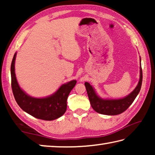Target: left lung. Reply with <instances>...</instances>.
<instances>
[{"label":"left lung","instance_id":"obj_1","mask_svg":"<svg viewBox=\"0 0 155 155\" xmlns=\"http://www.w3.org/2000/svg\"><path fill=\"white\" fill-rule=\"evenodd\" d=\"M141 62V58H140ZM140 81L135 90L128 96L119 99H103L98 96L94 88L90 83H85L87 93L90 100L91 106L94 110L99 114L115 115L122 114L126 111L133 103L141 90L142 83V70L140 64Z\"/></svg>","mask_w":155,"mask_h":155}]
</instances>
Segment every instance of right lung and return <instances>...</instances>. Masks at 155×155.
<instances>
[{
    "mask_svg": "<svg viewBox=\"0 0 155 155\" xmlns=\"http://www.w3.org/2000/svg\"><path fill=\"white\" fill-rule=\"evenodd\" d=\"M17 52L13 57L11 65L12 87L15 101L23 111L38 119L54 120L65 114L67 109V98L77 83L72 80L60 87L52 95L44 98H34L25 92L18 84L15 73V61Z\"/></svg>",
    "mask_w": 155,
    "mask_h": 155,
    "instance_id": "add662e5",
    "label": "right lung"
}]
</instances>
